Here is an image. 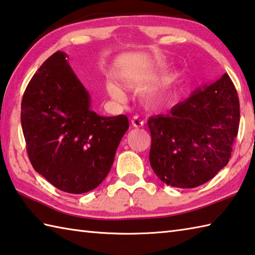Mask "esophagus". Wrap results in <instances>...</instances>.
Segmentation results:
<instances>
[{"label": "esophagus", "mask_w": 255, "mask_h": 255, "mask_svg": "<svg viewBox=\"0 0 255 255\" xmlns=\"http://www.w3.org/2000/svg\"><path fill=\"white\" fill-rule=\"evenodd\" d=\"M131 125H132L133 127H136V128H140V127H143L144 123H143V121H141V119L139 118L138 116H134V117L131 119Z\"/></svg>", "instance_id": "esophagus-1"}]
</instances>
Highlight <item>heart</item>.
<instances>
[{"instance_id": "obj_1", "label": "heart", "mask_w": 255, "mask_h": 255, "mask_svg": "<svg viewBox=\"0 0 255 255\" xmlns=\"http://www.w3.org/2000/svg\"><path fill=\"white\" fill-rule=\"evenodd\" d=\"M149 77V75L146 73H141V72H125L122 74L121 79L124 85H126L127 87L130 88H138L143 85V83L147 81ZM179 77V75L176 73L173 74L170 77L169 81L166 83H163L161 85H157V86L150 87L147 89L146 92L143 93L142 97L144 101L149 104H159L163 102L164 99L167 98L169 95V92H170V83L174 79H177ZM107 88V93L109 96H111L114 101L116 102H123L125 99V94L123 91L119 88L116 84L114 82L109 81L106 85Z\"/></svg>"}]
</instances>
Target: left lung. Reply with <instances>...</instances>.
Listing matches in <instances>:
<instances>
[{"label": "left lung", "instance_id": "left-lung-1", "mask_svg": "<svg viewBox=\"0 0 255 255\" xmlns=\"http://www.w3.org/2000/svg\"><path fill=\"white\" fill-rule=\"evenodd\" d=\"M240 124L237 89L228 74L194 89L167 115L148 121L151 133L149 160L168 186L194 188L224 168Z\"/></svg>", "mask_w": 255, "mask_h": 255}]
</instances>
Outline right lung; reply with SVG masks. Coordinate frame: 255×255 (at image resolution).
<instances>
[{"label":"right lung","instance_id":"obj_1","mask_svg":"<svg viewBox=\"0 0 255 255\" xmlns=\"http://www.w3.org/2000/svg\"><path fill=\"white\" fill-rule=\"evenodd\" d=\"M91 95L58 51L45 61L22 99L21 123L35 171L68 193L97 188L113 166L129 122L99 116Z\"/></svg>","mask_w":255,"mask_h":255}]
</instances>
